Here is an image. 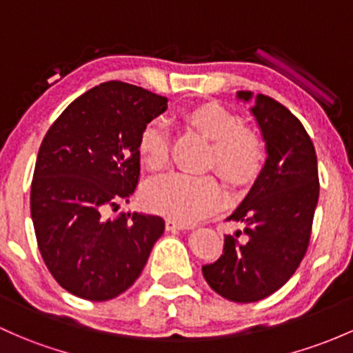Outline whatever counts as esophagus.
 I'll return each instance as SVG.
<instances>
[{"label": "esophagus", "mask_w": 353, "mask_h": 353, "mask_svg": "<svg viewBox=\"0 0 353 353\" xmlns=\"http://www.w3.org/2000/svg\"><path fill=\"white\" fill-rule=\"evenodd\" d=\"M190 227L192 225H188V223L173 221V219H168V221H166V230H185L190 229Z\"/></svg>", "instance_id": "34e87169"}]
</instances>
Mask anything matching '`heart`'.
Instances as JSON below:
<instances>
[{"label": "heart", "mask_w": 353, "mask_h": 353, "mask_svg": "<svg viewBox=\"0 0 353 353\" xmlns=\"http://www.w3.org/2000/svg\"><path fill=\"white\" fill-rule=\"evenodd\" d=\"M181 123L212 141L208 166L217 168L230 187H248L261 175L266 163V146L241 116L217 102L193 105L180 114ZM138 154L151 172L166 168L170 161V134L161 119L143 126ZM221 183L214 175L170 173L150 181L143 192L146 207L178 222H193L221 203Z\"/></svg>", "instance_id": "b5f03b06"}]
</instances>
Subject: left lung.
I'll use <instances>...</instances> for the list:
<instances>
[{
    "label": "left lung",
    "instance_id": "1",
    "mask_svg": "<svg viewBox=\"0 0 353 353\" xmlns=\"http://www.w3.org/2000/svg\"><path fill=\"white\" fill-rule=\"evenodd\" d=\"M249 101V90H239ZM266 141L268 160L251 193L227 221L242 222L223 237L221 257L202 266L222 298L254 303L271 296L296 272L310 245L320 193L316 153L299 119L281 102L259 94L252 108Z\"/></svg>",
    "mask_w": 353,
    "mask_h": 353
}]
</instances>
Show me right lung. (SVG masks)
<instances>
[{
  "label": "right lung",
  "mask_w": 353,
  "mask_h": 353,
  "mask_svg": "<svg viewBox=\"0 0 353 353\" xmlns=\"http://www.w3.org/2000/svg\"><path fill=\"white\" fill-rule=\"evenodd\" d=\"M143 87L109 81L67 105L41 141L30 210L45 266L69 293L108 301L131 288L165 232L158 215L121 214L139 183L138 136L168 108Z\"/></svg>",
  "instance_id": "1"
}]
</instances>
